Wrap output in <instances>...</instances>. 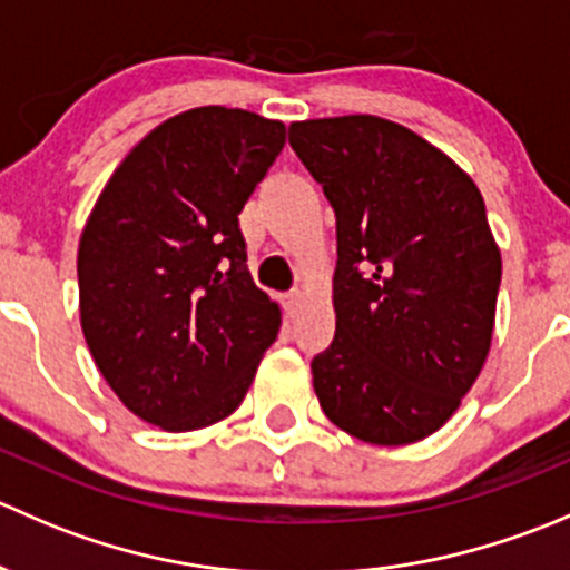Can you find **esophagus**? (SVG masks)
I'll return each mask as SVG.
<instances>
[{"label":"esophagus","instance_id":"34e87169","mask_svg":"<svg viewBox=\"0 0 570 570\" xmlns=\"http://www.w3.org/2000/svg\"><path fill=\"white\" fill-rule=\"evenodd\" d=\"M303 292H289V295H284V312L289 314V317H297V314L303 312Z\"/></svg>","mask_w":570,"mask_h":570}]
</instances>
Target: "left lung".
Returning a JSON list of instances; mask_svg holds the SVG:
<instances>
[{"label":"left lung","mask_w":570,"mask_h":570,"mask_svg":"<svg viewBox=\"0 0 570 570\" xmlns=\"http://www.w3.org/2000/svg\"><path fill=\"white\" fill-rule=\"evenodd\" d=\"M289 142L336 212V336L312 361L325 416L405 446L450 422L493 338L502 253L458 163L377 115L295 120Z\"/></svg>","instance_id":"1"}]
</instances>
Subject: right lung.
<instances>
[{
    "instance_id": "obj_1",
    "label": "right lung",
    "mask_w": 570,
    "mask_h": 570,
    "mask_svg": "<svg viewBox=\"0 0 570 570\" xmlns=\"http://www.w3.org/2000/svg\"><path fill=\"white\" fill-rule=\"evenodd\" d=\"M286 126L195 107L154 126L112 170L79 237V322L137 419L168 433L232 416L281 327L248 269L239 212Z\"/></svg>"
}]
</instances>
